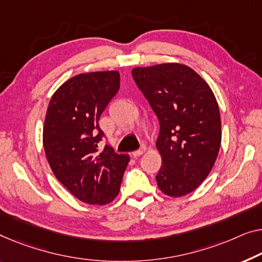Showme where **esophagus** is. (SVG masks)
<instances>
[{"label": "esophagus", "instance_id": "esophagus-1", "mask_svg": "<svg viewBox=\"0 0 262 262\" xmlns=\"http://www.w3.org/2000/svg\"><path fill=\"white\" fill-rule=\"evenodd\" d=\"M144 151H146V147H141L139 150L133 151L132 156H133V158H139V156H141L142 154H144Z\"/></svg>", "mask_w": 262, "mask_h": 262}]
</instances>
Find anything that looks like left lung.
I'll return each mask as SVG.
<instances>
[{
	"label": "left lung",
	"instance_id": "8db88e82",
	"mask_svg": "<svg viewBox=\"0 0 262 262\" xmlns=\"http://www.w3.org/2000/svg\"><path fill=\"white\" fill-rule=\"evenodd\" d=\"M132 75L160 122V190L171 198L192 193L208 177L220 149L215 95L196 72L175 62L136 67Z\"/></svg>",
	"mask_w": 262,
	"mask_h": 262
}]
</instances>
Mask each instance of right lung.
I'll use <instances>...</instances> for the list:
<instances>
[{
    "label": "right lung",
    "instance_id": "add662e5",
    "mask_svg": "<svg viewBox=\"0 0 262 262\" xmlns=\"http://www.w3.org/2000/svg\"><path fill=\"white\" fill-rule=\"evenodd\" d=\"M120 88L116 70L79 74L57 88L43 126V147L56 179L89 205H107L118 196L127 154L106 147L96 154L103 132L99 120Z\"/></svg>",
    "mask_w": 262,
    "mask_h": 262
}]
</instances>
